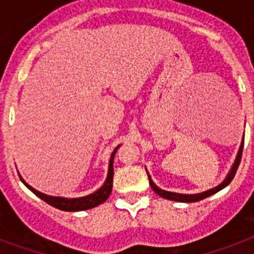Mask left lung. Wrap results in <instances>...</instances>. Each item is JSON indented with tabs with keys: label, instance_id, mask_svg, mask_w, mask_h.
Segmentation results:
<instances>
[{
	"label": "left lung",
	"instance_id": "obj_1",
	"mask_svg": "<svg viewBox=\"0 0 254 254\" xmlns=\"http://www.w3.org/2000/svg\"><path fill=\"white\" fill-rule=\"evenodd\" d=\"M243 146H244V142L241 143L240 150H239V154H238V158H236V160H235L234 166H232V168H231L228 176L226 177V180H224L222 184L218 185V187L213 188V189H210V190L202 191V193H198V194H179V193L166 191V190H163V189H160V188L156 187V185L152 183L151 179H150V176H148V181H150V185H151L152 190L155 191L156 194H159L160 197H163V198L171 199V201H177V202H197V201H201V199H203V198H206V197H209V195L214 194V193H216V191H219L220 189H223L224 187H227L231 181L234 180L235 175H236V171H238V168H239V164H240V162H241V155H243Z\"/></svg>",
	"mask_w": 254,
	"mask_h": 254
}]
</instances>
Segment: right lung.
<instances>
[{"label":"right lung","mask_w":254,"mask_h":254,"mask_svg":"<svg viewBox=\"0 0 254 254\" xmlns=\"http://www.w3.org/2000/svg\"><path fill=\"white\" fill-rule=\"evenodd\" d=\"M117 146L115 148V151L112 152V155H111V160H109V168H108V176H107V180L104 183L99 190H96L95 193L90 195H86V197H80V198H63V197H51V195L43 194L40 191H38L36 189H34L32 187L24 183V180H22V177H20V180L23 181V184L26 185L28 189H30L32 193L38 195L39 198H41L43 201H45L48 205L53 206L56 209L59 210H64V211H82V210H88L92 209L95 206L100 205L104 201H107L111 194V191H112V184H113V158H115V154H116Z\"/></svg>","instance_id":"1"}]
</instances>
